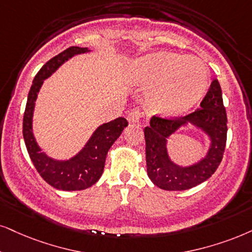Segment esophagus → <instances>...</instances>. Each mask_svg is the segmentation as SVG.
<instances>
[{
  "mask_svg": "<svg viewBox=\"0 0 252 252\" xmlns=\"http://www.w3.org/2000/svg\"><path fill=\"white\" fill-rule=\"evenodd\" d=\"M142 117V113L139 109H131L128 113V115H126V119L130 123H138L139 120H141Z\"/></svg>",
  "mask_w": 252,
  "mask_h": 252,
  "instance_id": "obj_1",
  "label": "esophagus"
}]
</instances>
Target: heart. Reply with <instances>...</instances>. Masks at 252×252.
<instances>
[{"label":"heart","instance_id":"obj_1","mask_svg":"<svg viewBox=\"0 0 252 252\" xmlns=\"http://www.w3.org/2000/svg\"><path fill=\"white\" fill-rule=\"evenodd\" d=\"M133 84L151 88L149 104L156 113L180 115L190 109L206 93L208 68L193 56L159 52L145 56L130 69Z\"/></svg>","mask_w":252,"mask_h":252}]
</instances>
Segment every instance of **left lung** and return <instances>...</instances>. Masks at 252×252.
I'll use <instances>...</instances> for the list:
<instances>
[{"label":"left lung","instance_id":"1","mask_svg":"<svg viewBox=\"0 0 252 252\" xmlns=\"http://www.w3.org/2000/svg\"><path fill=\"white\" fill-rule=\"evenodd\" d=\"M193 124L211 138V148L199 163L183 168L168 157L167 138L181 126ZM227 114L218 79L211 84L200 108L184 117L164 119L152 116L145 126V154L148 176L156 186L165 190H185L197 186L214 174L223 158L227 143Z\"/></svg>","mask_w":252,"mask_h":252}]
</instances>
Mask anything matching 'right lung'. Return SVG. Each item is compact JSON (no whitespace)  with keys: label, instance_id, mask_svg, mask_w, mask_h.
Masks as SVG:
<instances>
[{"label":"right lung","instance_id":"obj_1","mask_svg":"<svg viewBox=\"0 0 252 252\" xmlns=\"http://www.w3.org/2000/svg\"><path fill=\"white\" fill-rule=\"evenodd\" d=\"M89 52L87 47L71 46L50 59L34 76L28 95L23 117V137L29 156L40 177L62 190H81L91 187L102 176L106 157L111 145L128 126L124 117L104 123L95 130L85 148L68 160H55L41 152L32 132V116L38 92L45 79L75 55Z\"/></svg>","mask_w":252,"mask_h":252}]
</instances>
